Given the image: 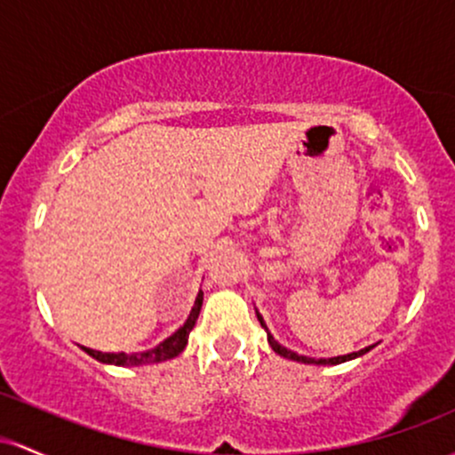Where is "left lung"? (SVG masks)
<instances>
[{
    "label": "left lung",
    "instance_id": "8db88e82",
    "mask_svg": "<svg viewBox=\"0 0 455 455\" xmlns=\"http://www.w3.org/2000/svg\"><path fill=\"white\" fill-rule=\"evenodd\" d=\"M255 315H258V320H259V324H262V329L267 331V339H268L270 348H273L275 352H277V355L285 356V359L299 361V363H307V365H339V363H346V361H352V359H356V356H363L365 352H370V350L374 348V346H376V344H374V346H367V348H363V350H356V352H350V355L329 356V359H314V356H305V355H299V352H294V350L285 348V346L279 344V341L275 339L273 335H270L268 326H267V323H264V318H262V315H259V311H258V309H255Z\"/></svg>",
    "mask_w": 455,
    "mask_h": 455
}]
</instances>
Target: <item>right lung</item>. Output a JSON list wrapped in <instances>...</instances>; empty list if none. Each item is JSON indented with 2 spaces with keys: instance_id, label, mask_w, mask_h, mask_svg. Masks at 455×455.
<instances>
[{
  "instance_id": "obj_1",
  "label": "right lung",
  "mask_w": 455,
  "mask_h": 455,
  "mask_svg": "<svg viewBox=\"0 0 455 455\" xmlns=\"http://www.w3.org/2000/svg\"><path fill=\"white\" fill-rule=\"evenodd\" d=\"M204 303V292L200 290L197 292L196 305H193L191 314H188L187 323L172 333L170 338L163 339L161 344H156L155 348L144 350V352H100L94 348H88V346H81V350H85L92 359L100 361V363L107 365H120V367H137V365H150V363H161V361L173 359V356L180 355L182 350L187 348V341H188V333L193 331V326L197 323V315H200Z\"/></svg>"
}]
</instances>
